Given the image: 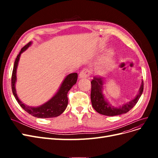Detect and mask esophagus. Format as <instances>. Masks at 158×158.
Masks as SVG:
<instances>
[{
    "mask_svg": "<svg viewBox=\"0 0 158 158\" xmlns=\"http://www.w3.org/2000/svg\"><path fill=\"white\" fill-rule=\"evenodd\" d=\"M89 74H90V70L88 69H84L80 72L79 76L80 78H88L89 76Z\"/></svg>",
    "mask_w": 158,
    "mask_h": 158,
    "instance_id": "1",
    "label": "esophagus"
}]
</instances>
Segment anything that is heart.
Here are the masks:
<instances>
[{
    "mask_svg": "<svg viewBox=\"0 0 158 158\" xmlns=\"http://www.w3.org/2000/svg\"><path fill=\"white\" fill-rule=\"evenodd\" d=\"M111 54H112V52L111 51H108V52L106 54V57L111 56ZM114 64H115V63H114V61L113 60H109L108 63L106 65H105V66H103V67L101 69V72H102V73H103V72H105L106 70H107V69H109L112 68L113 66H114Z\"/></svg>",
    "mask_w": 158,
    "mask_h": 158,
    "instance_id": "1",
    "label": "heart"
}]
</instances>
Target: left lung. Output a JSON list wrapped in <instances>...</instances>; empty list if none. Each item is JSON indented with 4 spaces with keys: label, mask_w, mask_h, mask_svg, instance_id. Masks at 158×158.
<instances>
[{
    "label": "left lung",
    "mask_w": 158,
    "mask_h": 158,
    "mask_svg": "<svg viewBox=\"0 0 158 158\" xmlns=\"http://www.w3.org/2000/svg\"><path fill=\"white\" fill-rule=\"evenodd\" d=\"M105 80L102 77H95L91 82V101L92 107L98 113L106 116H115L127 113L134 107L139 100L144 89V82L142 81L139 93L133 99L118 107H114L110 104L103 94V85Z\"/></svg>",
    "instance_id": "obj_1"
}]
</instances>
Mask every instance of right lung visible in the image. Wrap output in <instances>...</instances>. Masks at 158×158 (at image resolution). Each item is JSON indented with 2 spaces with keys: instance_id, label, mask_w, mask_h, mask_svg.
<instances>
[{
  "instance_id": "right-lung-1",
  "label": "right lung",
  "mask_w": 158,
  "mask_h": 158,
  "mask_svg": "<svg viewBox=\"0 0 158 158\" xmlns=\"http://www.w3.org/2000/svg\"><path fill=\"white\" fill-rule=\"evenodd\" d=\"M31 45V42H29L24 47H22L20 53H19L16 57V59L14 62V68L12 74V89L13 95L15 97L16 101L19 105L23 108V110L31 114L32 116L47 118H52L59 116L60 114L63 113L66 107L68 106V98L67 94L71 88L77 82L78 74L77 73H71L68 76H66V78L63 80V83L60 86L58 92L48 102H47L44 104L41 105L39 107H30L26 105L23 104L20 99H19L15 88V84L16 82V69L18 64L19 59L22 52L26 51L28 47Z\"/></svg>"
}]
</instances>
